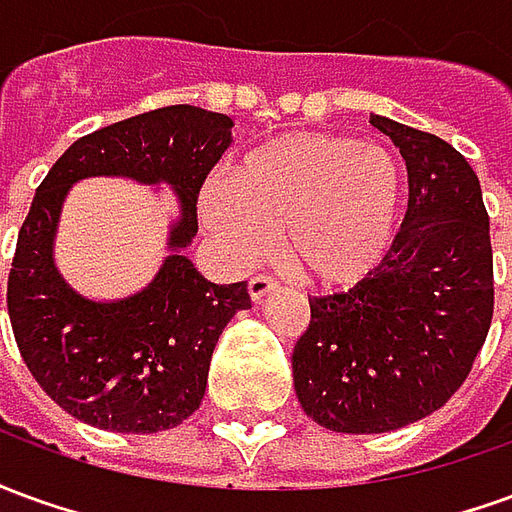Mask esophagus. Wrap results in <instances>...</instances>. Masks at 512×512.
<instances>
[{
    "instance_id": "34e87169",
    "label": "esophagus",
    "mask_w": 512,
    "mask_h": 512,
    "mask_svg": "<svg viewBox=\"0 0 512 512\" xmlns=\"http://www.w3.org/2000/svg\"><path fill=\"white\" fill-rule=\"evenodd\" d=\"M271 290H277V279L266 277V274H260V277L249 282V296H252V301H263Z\"/></svg>"
}]
</instances>
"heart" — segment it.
Instances as JSON below:
<instances>
[{"instance_id": "b5f03b06", "label": "heart", "mask_w": 512, "mask_h": 512, "mask_svg": "<svg viewBox=\"0 0 512 512\" xmlns=\"http://www.w3.org/2000/svg\"><path fill=\"white\" fill-rule=\"evenodd\" d=\"M403 172L384 147L301 131L249 150L235 178L211 175L197 211L235 266L263 255L282 227V249L323 288L356 285L384 260L395 235Z\"/></svg>"}]
</instances>
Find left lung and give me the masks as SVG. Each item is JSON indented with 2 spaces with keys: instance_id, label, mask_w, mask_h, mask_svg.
I'll return each instance as SVG.
<instances>
[{
  "instance_id": "8db88e82",
  "label": "left lung",
  "mask_w": 512,
  "mask_h": 512,
  "mask_svg": "<svg viewBox=\"0 0 512 512\" xmlns=\"http://www.w3.org/2000/svg\"><path fill=\"white\" fill-rule=\"evenodd\" d=\"M408 169V211L386 257L354 288L310 299L293 348L304 414L337 433L428 417L472 370L494 315V255L480 180L436 134L370 115Z\"/></svg>"
}]
</instances>
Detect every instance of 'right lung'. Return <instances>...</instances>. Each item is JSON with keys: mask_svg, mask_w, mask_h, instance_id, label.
<instances>
[{"mask_svg": "<svg viewBox=\"0 0 512 512\" xmlns=\"http://www.w3.org/2000/svg\"><path fill=\"white\" fill-rule=\"evenodd\" d=\"M230 128L227 115L189 104L128 117L76 139L35 191L7 279V312L29 373L71 417L115 433H156L200 408L219 334L252 307L246 282L216 285L186 257L197 194L233 142ZM87 177L167 185L179 197L168 257L123 300L84 297L53 260L61 205Z\"/></svg>", "mask_w": 512, "mask_h": 512, "instance_id": "1", "label": "right lung"}]
</instances>
